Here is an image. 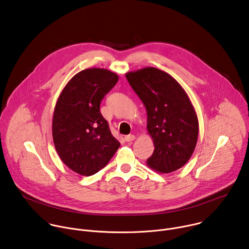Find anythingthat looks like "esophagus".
<instances>
[{
  "label": "esophagus",
  "mask_w": 249,
  "mask_h": 249,
  "mask_svg": "<svg viewBox=\"0 0 249 249\" xmlns=\"http://www.w3.org/2000/svg\"><path fill=\"white\" fill-rule=\"evenodd\" d=\"M124 140L127 142H133L135 140V136L134 135H128V136H125Z\"/></svg>",
  "instance_id": "1"
}]
</instances>
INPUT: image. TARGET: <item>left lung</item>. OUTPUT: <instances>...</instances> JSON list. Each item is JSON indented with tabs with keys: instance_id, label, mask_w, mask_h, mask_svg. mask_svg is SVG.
Returning <instances> with one entry per match:
<instances>
[{
	"instance_id": "1",
	"label": "left lung",
	"mask_w": 249,
	"mask_h": 249,
	"mask_svg": "<svg viewBox=\"0 0 249 249\" xmlns=\"http://www.w3.org/2000/svg\"><path fill=\"white\" fill-rule=\"evenodd\" d=\"M126 77L147 112V130L155 147L147 165L163 174L180 169L192 156L199 134L187 94L173 76L156 68L130 71Z\"/></svg>"
}]
</instances>
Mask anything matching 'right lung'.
<instances>
[{"label": "right lung", "mask_w": 249, "mask_h": 249, "mask_svg": "<svg viewBox=\"0 0 249 249\" xmlns=\"http://www.w3.org/2000/svg\"><path fill=\"white\" fill-rule=\"evenodd\" d=\"M118 75L105 69L76 73L60 94L54 109L52 136L61 160L73 172L89 177L102 170L120 146L100 111Z\"/></svg>", "instance_id": "1"}]
</instances>
